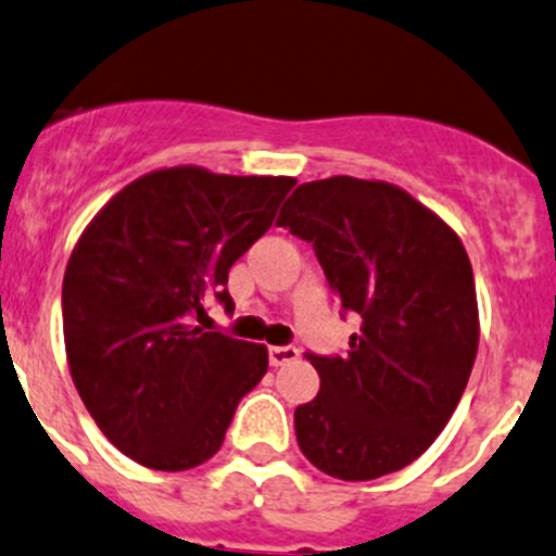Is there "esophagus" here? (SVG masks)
I'll return each instance as SVG.
<instances>
[{
  "label": "esophagus",
  "instance_id": "obj_1",
  "mask_svg": "<svg viewBox=\"0 0 556 556\" xmlns=\"http://www.w3.org/2000/svg\"><path fill=\"white\" fill-rule=\"evenodd\" d=\"M295 358H299V350H295L293 344H285V348H268V364L271 366H285Z\"/></svg>",
  "mask_w": 556,
  "mask_h": 556
}]
</instances>
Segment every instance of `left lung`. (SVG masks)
<instances>
[{"instance_id":"1","label":"left lung","mask_w":556,"mask_h":556,"mask_svg":"<svg viewBox=\"0 0 556 556\" xmlns=\"http://www.w3.org/2000/svg\"><path fill=\"white\" fill-rule=\"evenodd\" d=\"M277 225L315 247L342 309L361 315L348 353H306L320 391L295 407L301 454L342 481L402 470L451 421L476 364L459 236L399 187L353 176L301 185Z\"/></svg>"}]
</instances>
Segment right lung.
<instances>
[{"label": "right lung", "instance_id": "1", "mask_svg": "<svg viewBox=\"0 0 556 556\" xmlns=\"http://www.w3.org/2000/svg\"><path fill=\"white\" fill-rule=\"evenodd\" d=\"M293 185L154 170L116 192L75 244L62 285L70 375L102 434L138 465L179 472L212 459L266 375L263 344L195 323L212 295L233 304L230 266Z\"/></svg>", "mask_w": 556, "mask_h": 556}]
</instances>
